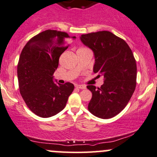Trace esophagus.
<instances>
[{"instance_id": "obj_1", "label": "esophagus", "mask_w": 157, "mask_h": 157, "mask_svg": "<svg viewBox=\"0 0 157 157\" xmlns=\"http://www.w3.org/2000/svg\"><path fill=\"white\" fill-rule=\"evenodd\" d=\"M75 87L77 89H81V90L86 89V86H83V85H76Z\"/></svg>"}]
</instances>
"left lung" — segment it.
<instances>
[{
  "mask_svg": "<svg viewBox=\"0 0 157 157\" xmlns=\"http://www.w3.org/2000/svg\"><path fill=\"white\" fill-rule=\"evenodd\" d=\"M80 40L95 55L94 73L104 76L100 88L87 86L92 93L90 112L101 119L113 117L129 101L135 90L137 65L126 41L108 31L82 34Z\"/></svg>",
  "mask_w": 157,
  "mask_h": 157,
  "instance_id": "1",
  "label": "left lung"
}]
</instances>
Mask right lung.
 I'll return each mask as SVG.
<instances>
[{
    "mask_svg": "<svg viewBox=\"0 0 157 157\" xmlns=\"http://www.w3.org/2000/svg\"><path fill=\"white\" fill-rule=\"evenodd\" d=\"M70 38L63 31H44L29 40L19 56L20 94L28 108L40 117H50L63 110L74 89L71 83L53 82L59 57L69 47Z\"/></svg>",
    "mask_w": 157,
    "mask_h": 157,
    "instance_id": "1",
    "label": "right lung"
}]
</instances>
